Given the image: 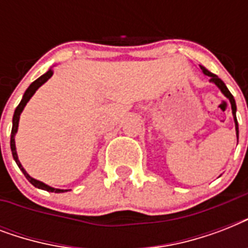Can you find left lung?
<instances>
[{"mask_svg": "<svg viewBox=\"0 0 248 248\" xmlns=\"http://www.w3.org/2000/svg\"><path fill=\"white\" fill-rule=\"evenodd\" d=\"M201 69H202V72H203L204 75L208 76L210 77V81L211 82L215 83L217 87H219L220 90H221V93L225 95V96L229 99V101H231V104H232V112H233V117H234V121H235V130H237V135H238V124H237V117H235V110H237V107H235V100H234V97H233V95L231 93V91L228 90V87L225 86V83L221 81V79L217 77L216 75H214V73H211L210 71H207L206 68L204 67H201Z\"/></svg>", "mask_w": 248, "mask_h": 248, "instance_id": "left-lung-1", "label": "left lung"}]
</instances>
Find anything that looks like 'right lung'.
Instances as JSON below:
<instances>
[{"label": "right lung", "instance_id": "right-lung-1", "mask_svg": "<svg viewBox=\"0 0 248 248\" xmlns=\"http://www.w3.org/2000/svg\"><path fill=\"white\" fill-rule=\"evenodd\" d=\"M52 76V71L50 69V71H47L46 73H45L44 76H41L40 78H37L34 82L31 83V86H29L28 89H27V91L24 93V95H23V99H21V101L19 103V105L16 107V109H15V113H14V117H13V130H11V139H10V147H11V152H13V157L14 159H15V162H16V165L19 166V169L23 171V173H24V176L27 177L29 180V183L31 184H33L36 188H40V189H44V190H47V192H54V193H63L64 190L63 189H55V188H51V186H48V185L44 184L42 181H38L36 180V179H33V177H31L27 173V171H25L24 169H23V166L20 165V162H19V159H17V155H16V148H15V134H16L17 131V124H19V118H20V113L23 112V109H24L25 104L28 103V100L31 99V97L33 96V93H36V90L40 87V86L44 85L46 81H47L50 77Z\"/></svg>", "mask_w": 248, "mask_h": 248}]
</instances>
